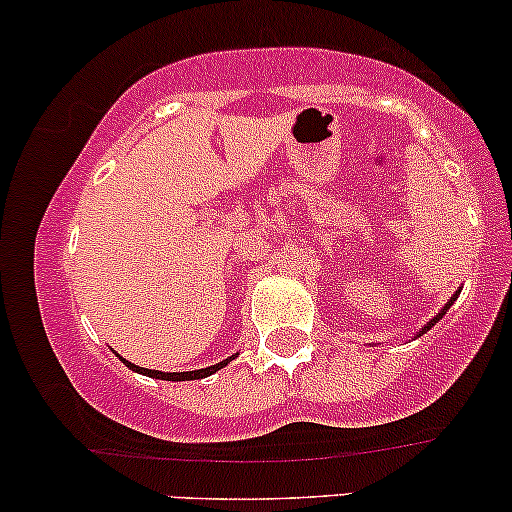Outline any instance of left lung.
<instances>
[{
    "label": "left lung",
    "mask_w": 512,
    "mask_h": 512,
    "mask_svg": "<svg viewBox=\"0 0 512 512\" xmlns=\"http://www.w3.org/2000/svg\"><path fill=\"white\" fill-rule=\"evenodd\" d=\"M455 298H457V293H455V296H452V298H450V301H448V305H445V308H443V310H440V313H438L436 317H433V320H431V322H428V325L424 327V330H421V334H426L428 330H431V327H433V325H436V322L440 320V317H443L445 313H448V308H450V305H452V301H455ZM421 334H419V337H421Z\"/></svg>",
    "instance_id": "left-lung-1"
}]
</instances>
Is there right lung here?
I'll list each match as a JSON object with an SVG mask.
<instances>
[{"label": "right lung", "mask_w": 512, "mask_h": 512, "mask_svg": "<svg viewBox=\"0 0 512 512\" xmlns=\"http://www.w3.org/2000/svg\"><path fill=\"white\" fill-rule=\"evenodd\" d=\"M228 361H233V358H226V361L216 363V366L202 368V370H187V373H163V370H149V368H139V366H134V363H129V361H125V358H122V363H125L127 368L137 370V373H144V375H149V378H161V380H199V378H207V375L216 373V370L226 366Z\"/></svg>", "instance_id": "right-lung-1"}]
</instances>
